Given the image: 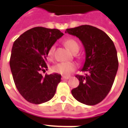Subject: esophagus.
<instances>
[{"label":"esophagus","instance_id":"34e87169","mask_svg":"<svg viewBox=\"0 0 128 128\" xmlns=\"http://www.w3.org/2000/svg\"><path fill=\"white\" fill-rule=\"evenodd\" d=\"M70 76H62V80H68V79H70Z\"/></svg>","mask_w":128,"mask_h":128}]
</instances>
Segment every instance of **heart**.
Returning <instances> with one entry per match:
<instances>
[{
  "mask_svg": "<svg viewBox=\"0 0 128 128\" xmlns=\"http://www.w3.org/2000/svg\"><path fill=\"white\" fill-rule=\"evenodd\" d=\"M64 44L67 48L69 50H70L72 52H74L77 50L78 51L79 50V45L76 40H75L74 39H68L66 40H65ZM53 52H54V47H50L47 52V56L48 58V59H52V58L53 56ZM76 69V64L73 62H70L58 63L52 68V71L54 72L64 76L70 75L72 72L75 71Z\"/></svg>",
  "mask_w": 128,
  "mask_h": 128,
  "instance_id": "1",
  "label": "heart"
}]
</instances>
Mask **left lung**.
I'll return each mask as SVG.
<instances>
[{
	"instance_id": "1",
	"label": "left lung",
	"mask_w": 128,
	"mask_h": 128,
	"mask_svg": "<svg viewBox=\"0 0 128 128\" xmlns=\"http://www.w3.org/2000/svg\"><path fill=\"white\" fill-rule=\"evenodd\" d=\"M66 32L78 38L86 50L81 69L86 74L76 76L80 83L72 90V95L81 103L95 106L109 93L115 80L118 69L115 45L106 32L88 25L68 28Z\"/></svg>"
}]
</instances>
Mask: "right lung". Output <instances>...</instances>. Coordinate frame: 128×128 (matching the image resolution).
Listing matches in <instances>:
<instances>
[{"label": "right lung", "mask_w": 128, "mask_h": 128, "mask_svg": "<svg viewBox=\"0 0 128 128\" xmlns=\"http://www.w3.org/2000/svg\"><path fill=\"white\" fill-rule=\"evenodd\" d=\"M63 33L58 29L36 27L28 30L12 45L10 67L20 94L29 102L41 104L55 96L61 80L58 73L46 74L47 52Z\"/></svg>", "instance_id": "1"}]
</instances>
